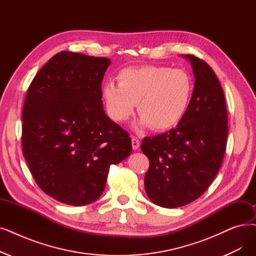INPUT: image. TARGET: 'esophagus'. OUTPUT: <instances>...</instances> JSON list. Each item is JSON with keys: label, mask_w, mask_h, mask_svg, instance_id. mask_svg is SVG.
I'll return each mask as SVG.
<instances>
[{"label": "esophagus", "mask_w": 256, "mask_h": 256, "mask_svg": "<svg viewBox=\"0 0 256 256\" xmlns=\"http://www.w3.org/2000/svg\"><path fill=\"white\" fill-rule=\"evenodd\" d=\"M132 150H138L140 146L139 139H137L136 137H132Z\"/></svg>", "instance_id": "1"}]
</instances>
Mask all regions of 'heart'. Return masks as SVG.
<instances>
[{
	"label": "heart",
	"mask_w": 256,
	"mask_h": 256,
	"mask_svg": "<svg viewBox=\"0 0 256 256\" xmlns=\"http://www.w3.org/2000/svg\"><path fill=\"white\" fill-rule=\"evenodd\" d=\"M117 82H110L104 88L110 117L124 122L134 114L137 104L139 126L156 132L170 130L179 124L194 93L190 73L164 66L124 69L118 73Z\"/></svg>",
	"instance_id": "1"
}]
</instances>
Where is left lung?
Wrapping results in <instances>:
<instances>
[{
	"label": "left lung",
	"instance_id": "left-lung-1",
	"mask_svg": "<svg viewBox=\"0 0 256 256\" xmlns=\"http://www.w3.org/2000/svg\"><path fill=\"white\" fill-rule=\"evenodd\" d=\"M196 77L192 100L176 128L146 137L141 150L150 160L144 187L152 202L181 207L201 196L216 176L227 146L225 95L211 66L194 55Z\"/></svg>",
	"mask_w": 256,
	"mask_h": 256
}]
</instances>
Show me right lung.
Segmentation results:
<instances>
[{"label": "right lung", "mask_w": 256, "mask_h": 256, "mask_svg": "<svg viewBox=\"0 0 256 256\" xmlns=\"http://www.w3.org/2000/svg\"><path fill=\"white\" fill-rule=\"evenodd\" d=\"M108 58L62 51L31 82L23 106L22 148L40 190L82 206L104 190L110 166L132 152L128 132L102 108Z\"/></svg>", "instance_id": "add662e5"}]
</instances>
